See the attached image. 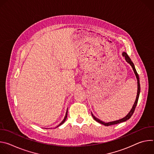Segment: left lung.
Returning <instances> with one entry per match:
<instances>
[{
  "label": "left lung",
  "mask_w": 154,
  "mask_h": 154,
  "mask_svg": "<svg viewBox=\"0 0 154 154\" xmlns=\"http://www.w3.org/2000/svg\"><path fill=\"white\" fill-rule=\"evenodd\" d=\"M122 56L125 57V60L131 65V66L132 67L133 69H134V71L135 72V74L136 75V77H137V83H138V91H137V98H136V100H135V102L134 104V106L132 107V108L131 109L130 112L128 113V115L124 117V118L121 119H119V120H118V121H113V122H108V123H105L104 122H102V121L99 120V119L96 118L94 116H93V115L92 114V116L93 118V119L98 122L99 123H100L105 126H108V125H114V124H119V123H121V122H124V121H126L127 119H130V117L132 116V115L134 114V111L135 109V108H136V106L137 105V103H138V98H139V96H140V79H139V75H138V74L137 73V71H136V69L135 68V66H134V63L131 61V59L130 58V57L128 56V55L125 53V52H123L122 53Z\"/></svg>",
  "instance_id": "left-lung-1"
}]
</instances>
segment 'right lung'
<instances>
[{"instance_id": "right-lung-1", "label": "right lung", "mask_w": 154, "mask_h": 154, "mask_svg": "<svg viewBox=\"0 0 154 154\" xmlns=\"http://www.w3.org/2000/svg\"><path fill=\"white\" fill-rule=\"evenodd\" d=\"M67 115H68V110H67V112H66V116H65V117H64V119H63V121L57 126V127H58V126H60V125H61V124H63L64 122H65V121H66V118H67Z\"/></svg>"}]
</instances>
